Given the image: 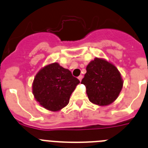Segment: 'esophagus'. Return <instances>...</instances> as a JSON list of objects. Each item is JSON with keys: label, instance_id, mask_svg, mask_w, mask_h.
I'll return each mask as SVG.
<instances>
[{"label": "esophagus", "instance_id": "obj_1", "mask_svg": "<svg viewBox=\"0 0 148 148\" xmlns=\"http://www.w3.org/2000/svg\"><path fill=\"white\" fill-rule=\"evenodd\" d=\"M78 79H79V81H80V82H82V78H83V76H82V75H79V76L78 77Z\"/></svg>", "mask_w": 148, "mask_h": 148}]
</instances>
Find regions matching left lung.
<instances>
[{
    "label": "left lung",
    "mask_w": 148,
    "mask_h": 148,
    "mask_svg": "<svg viewBox=\"0 0 148 148\" xmlns=\"http://www.w3.org/2000/svg\"><path fill=\"white\" fill-rule=\"evenodd\" d=\"M86 70L82 84L85 85L90 101L99 106L113 103L123 87L118 69L106 60L95 58L89 63Z\"/></svg>",
    "instance_id": "1"
}]
</instances>
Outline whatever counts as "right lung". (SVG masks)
I'll return each mask as SVG.
<instances>
[{"label":"right lung","mask_w":148,"mask_h":148,"mask_svg":"<svg viewBox=\"0 0 148 148\" xmlns=\"http://www.w3.org/2000/svg\"><path fill=\"white\" fill-rule=\"evenodd\" d=\"M79 83L70 70L58 63H53L36 74L32 84V92L43 108L55 112L67 105L72 92Z\"/></svg>","instance_id":"obj_1"}]
</instances>
